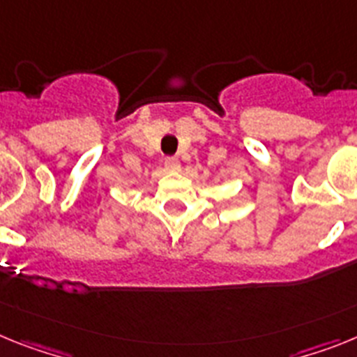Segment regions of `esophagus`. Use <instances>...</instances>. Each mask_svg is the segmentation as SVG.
<instances>
[{"label":"esophagus","mask_w":357,"mask_h":357,"mask_svg":"<svg viewBox=\"0 0 357 357\" xmlns=\"http://www.w3.org/2000/svg\"><path fill=\"white\" fill-rule=\"evenodd\" d=\"M179 167H181V163H179L178 158H167L165 160V169L169 172H176V170H179Z\"/></svg>","instance_id":"esophagus-1"}]
</instances>
